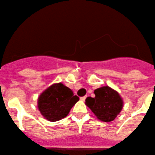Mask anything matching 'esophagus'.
Here are the masks:
<instances>
[{"label": "esophagus", "mask_w": 155, "mask_h": 155, "mask_svg": "<svg viewBox=\"0 0 155 155\" xmlns=\"http://www.w3.org/2000/svg\"><path fill=\"white\" fill-rule=\"evenodd\" d=\"M86 98H87V96H84V97H81V98H80V100H81V101H84L85 100H86Z\"/></svg>", "instance_id": "obj_1"}]
</instances>
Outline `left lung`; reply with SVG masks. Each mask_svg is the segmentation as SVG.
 <instances>
[{
    "instance_id": "1",
    "label": "left lung",
    "mask_w": 155,
    "mask_h": 155,
    "mask_svg": "<svg viewBox=\"0 0 155 155\" xmlns=\"http://www.w3.org/2000/svg\"><path fill=\"white\" fill-rule=\"evenodd\" d=\"M95 97H87L85 104L91 109L99 120L112 122L123 108V100L116 90L109 86H104L94 90Z\"/></svg>"
}]
</instances>
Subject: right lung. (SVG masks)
Here are the masks:
<instances>
[{"label": "right lung", "mask_w": 155, "mask_h": 155, "mask_svg": "<svg viewBox=\"0 0 155 155\" xmlns=\"http://www.w3.org/2000/svg\"><path fill=\"white\" fill-rule=\"evenodd\" d=\"M78 101L79 97L60 82L53 84L41 93L38 97L37 107L46 120L56 122L66 117Z\"/></svg>", "instance_id": "add662e5"}]
</instances>
